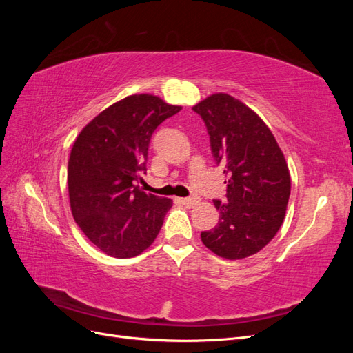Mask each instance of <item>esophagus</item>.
Here are the masks:
<instances>
[{
	"label": "esophagus",
	"mask_w": 353,
	"mask_h": 353,
	"mask_svg": "<svg viewBox=\"0 0 353 353\" xmlns=\"http://www.w3.org/2000/svg\"><path fill=\"white\" fill-rule=\"evenodd\" d=\"M181 203H183V205L185 206V208H193L196 203H197V199L196 197H185V199H178Z\"/></svg>",
	"instance_id": "obj_1"
}]
</instances>
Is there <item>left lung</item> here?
<instances>
[{"label":"left lung","mask_w":353,"mask_h":353,"mask_svg":"<svg viewBox=\"0 0 353 353\" xmlns=\"http://www.w3.org/2000/svg\"><path fill=\"white\" fill-rule=\"evenodd\" d=\"M193 110L205 122L212 154L228 178L225 200H213L218 225L203 231L201 241L221 258H248L283 225L292 190L284 154L261 117L228 94H213Z\"/></svg>","instance_id":"8db88e82"}]
</instances>
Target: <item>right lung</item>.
<instances>
[{"label":"right lung","instance_id":"obj_1","mask_svg":"<svg viewBox=\"0 0 353 353\" xmlns=\"http://www.w3.org/2000/svg\"><path fill=\"white\" fill-rule=\"evenodd\" d=\"M181 105L150 94L112 104L73 143L68 187L72 215L88 240L117 259L134 258L157 237L172 200L137 185L156 128Z\"/></svg>","mask_w":353,"mask_h":353}]
</instances>
